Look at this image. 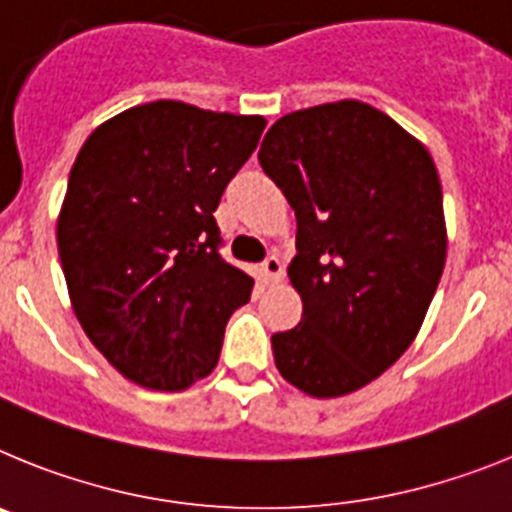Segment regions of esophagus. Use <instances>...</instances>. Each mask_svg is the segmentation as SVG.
<instances>
[{"mask_svg":"<svg viewBox=\"0 0 512 512\" xmlns=\"http://www.w3.org/2000/svg\"><path fill=\"white\" fill-rule=\"evenodd\" d=\"M282 274H284V264H282V259H279V256H274V253H271V256H266V261L264 264H261V277H264V282H279V279H282Z\"/></svg>","mask_w":512,"mask_h":512,"instance_id":"obj_1","label":"esophagus"}]
</instances>
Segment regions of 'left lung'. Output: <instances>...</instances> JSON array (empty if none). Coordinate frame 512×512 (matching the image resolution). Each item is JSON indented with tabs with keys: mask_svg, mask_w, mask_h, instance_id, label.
Listing matches in <instances>:
<instances>
[{
	"mask_svg": "<svg viewBox=\"0 0 512 512\" xmlns=\"http://www.w3.org/2000/svg\"><path fill=\"white\" fill-rule=\"evenodd\" d=\"M259 164L297 217L289 279L302 320L274 333L277 369L312 397L359 390L418 336L446 261L431 153L356 99L284 115Z\"/></svg>",
	"mask_w": 512,
	"mask_h": 512,
	"instance_id": "1",
	"label": "left lung"
}]
</instances>
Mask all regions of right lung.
Instances as JSON below:
<instances>
[{
  "mask_svg": "<svg viewBox=\"0 0 512 512\" xmlns=\"http://www.w3.org/2000/svg\"><path fill=\"white\" fill-rule=\"evenodd\" d=\"M264 128L259 115L158 99L99 125L76 156L58 217L63 274L89 341L140 387L207 377L251 300L212 212Z\"/></svg>",
  "mask_w": 512,
  "mask_h": 512,
  "instance_id": "right-lung-1",
  "label": "right lung"
}]
</instances>
